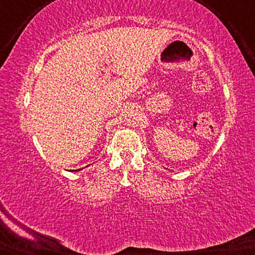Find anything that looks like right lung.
Returning <instances> with one entry per match:
<instances>
[{"label":"right lung","mask_w":255,"mask_h":255,"mask_svg":"<svg viewBox=\"0 0 255 255\" xmlns=\"http://www.w3.org/2000/svg\"><path fill=\"white\" fill-rule=\"evenodd\" d=\"M76 170H80V169H76ZM76 170H75V172H76Z\"/></svg>","instance_id":"right-lung-1"}]
</instances>
